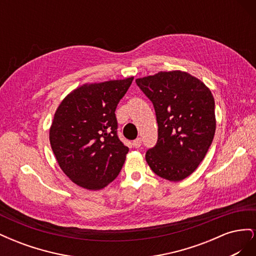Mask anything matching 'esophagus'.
Instances as JSON below:
<instances>
[{"label":"esophagus","mask_w":256,"mask_h":256,"mask_svg":"<svg viewBox=\"0 0 256 256\" xmlns=\"http://www.w3.org/2000/svg\"><path fill=\"white\" fill-rule=\"evenodd\" d=\"M134 147H136V148H138V147H140L141 145H142V140L140 138H136V140L134 141Z\"/></svg>","instance_id":"obj_1"}]
</instances>
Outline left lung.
Wrapping results in <instances>:
<instances>
[{
    "label": "left lung",
    "mask_w": 256,
    "mask_h": 256,
    "mask_svg": "<svg viewBox=\"0 0 256 256\" xmlns=\"http://www.w3.org/2000/svg\"><path fill=\"white\" fill-rule=\"evenodd\" d=\"M152 102L158 124L156 145L145 159L154 174L180 182L196 171L210 147L214 100L206 85L184 72H160L136 80Z\"/></svg>",
    "instance_id": "1"
}]
</instances>
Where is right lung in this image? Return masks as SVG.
<instances>
[{
	"instance_id": "obj_1",
	"label": "right lung",
	"mask_w": 256,
	"mask_h": 256,
	"mask_svg": "<svg viewBox=\"0 0 256 256\" xmlns=\"http://www.w3.org/2000/svg\"><path fill=\"white\" fill-rule=\"evenodd\" d=\"M132 80L83 85L54 114L52 150L63 172L82 188L102 189L120 172L129 148L118 136L115 110Z\"/></svg>"
}]
</instances>
